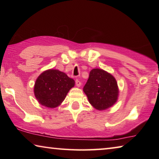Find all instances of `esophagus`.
Listing matches in <instances>:
<instances>
[{"instance_id": "34e87169", "label": "esophagus", "mask_w": 159, "mask_h": 159, "mask_svg": "<svg viewBox=\"0 0 159 159\" xmlns=\"http://www.w3.org/2000/svg\"><path fill=\"white\" fill-rule=\"evenodd\" d=\"M76 85L77 87H80V86L81 85V82H80L79 80H76Z\"/></svg>"}]
</instances>
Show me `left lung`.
Returning a JSON list of instances; mask_svg holds the SVG:
<instances>
[{
    "label": "left lung",
    "instance_id": "obj_1",
    "mask_svg": "<svg viewBox=\"0 0 159 159\" xmlns=\"http://www.w3.org/2000/svg\"><path fill=\"white\" fill-rule=\"evenodd\" d=\"M83 91L90 103L98 110H104L111 107L116 102L118 95L115 78L99 69L91 70Z\"/></svg>",
    "mask_w": 159,
    "mask_h": 159
}]
</instances>
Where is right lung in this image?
I'll return each instance as SVG.
<instances>
[{
  "label": "right lung",
  "instance_id": "right-lung-1",
  "mask_svg": "<svg viewBox=\"0 0 159 159\" xmlns=\"http://www.w3.org/2000/svg\"><path fill=\"white\" fill-rule=\"evenodd\" d=\"M74 84V80L65 73L49 69L38 77L34 85V94L41 105L55 108L64 101Z\"/></svg>",
  "mask_w": 159,
  "mask_h": 159
}]
</instances>
